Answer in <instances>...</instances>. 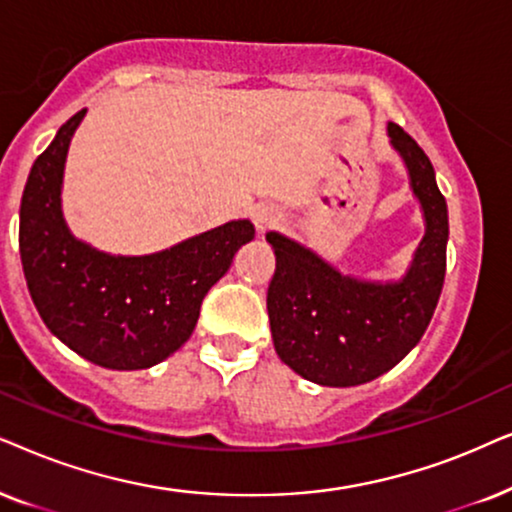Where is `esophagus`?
<instances>
[{"label":"esophagus","mask_w":512,"mask_h":512,"mask_svg":"<svg viewBox=\"0 0 512 512\" xmlns=\"http://www.w3.org/2000/svg\"><path fill=\"white\" fill-rule=\"evenodd\" d=\"M278 220H281V215H278L276 210L269 206H260V208L252 210V224H255V229L260 231V234L271 227H276Z\"/></svg>","instance_id":"esophagus-1"}]
</instances>
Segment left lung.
Instances as JSON below:
<instances>
[{"label":"left lung","mask_w":512,"mask_h":512,"mask_svg":"<svg viewBox=\"0 0 512 512\" xmlns=\"http://www.w3.org/2000/svg\"><path fill=\"white\" fill-rule=\"evenodd\" d=\"M424 213V238L398 281L342 274L316 250L269 231L276 271L267 311L278 358L320 386H358L381 377L424 337L447 267V201L433 163L398 124L386 126Z\"/></svg>","instance_id":"8db88e82"}]
</instances>
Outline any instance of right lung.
<instances>
[{
  "label": "right lung",
  "mask_w": 512,
  "mask_h": 512,
  "mask_svg": "<svg viewBox=\"0 0 512 512\" xmlns=\"http://www.w3.org/2000/svg\"><path fill=\"white\" fill-rule=\"evenodd\" d=\"M86 109L65 121L37 156L20 201V262L46 327L107 370H147L192 337L201 302L255 238L250 220L152 255H112L79 241L63 215L67 149Z\"/></svg>",
  "instance_id": "add662e5"
}]
</instances>
